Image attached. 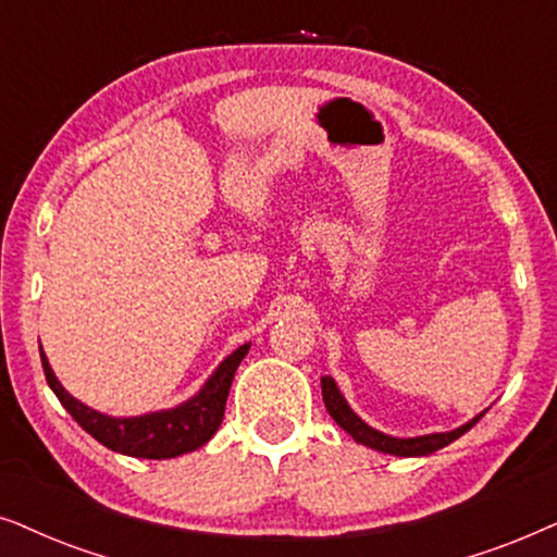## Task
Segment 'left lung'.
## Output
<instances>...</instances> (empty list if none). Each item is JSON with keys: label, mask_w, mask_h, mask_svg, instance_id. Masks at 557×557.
<instances>
[{"label": "left lung", "mask_w": 557, "mask_h": 557, "mask_svg": "<svg viewBox=\"0 0 557 557\" xmlns=\"http://www.w3.org/2000/svg\"><path fill=\"white\" fill-rule=\"evenodd\" d=\"M321 387H323L325 410L331 412V418L336 420L338 425L344 428L356 443H361V446H369L374 450H382V454H392V456H428V454H435V450L446 448L448 443L461 438L466 430H471L481 418H484V412H481L471 422H466V425H461L458 430H450V433L420 435V438H392V435H384V433H380V430L369 428L364 420H359V414H354V410L346 405V399L341 397L336 382H333L331 376H323Z\"/></svg>", "instance_id": "1"}]
</instances>
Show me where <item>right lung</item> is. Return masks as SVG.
Listing matches in <instances>:
<instances>
[{
  "label": "right lung",
  "mask_w": 557,
  "mask_h": 557,
  "mask_svg": "<svg viewBox=\"0 0 557 557\" xmlns=\"http://www.w3.org/2000/svg\"><path fill=\"white\" fill-rule=\"evenodd\" d=\"M247 351L249 344H244L236 348L228 359L221 361V367L213 372L211 380L203 384V389L193 399H188V403L175 407V410L143 414V418H109V414H101L91 410V407L81 405L78 399L71 397L69 392L61 387V382L55 380L42 348L40 359L50 389L55 392L61 405L71 412V418L76 420L88 435H94L101 446L116 450V454L135 458H158L160 461V458L190 454V450L201 448L203 443H209L213 438L221 420H224L226 397L228 389H232L236 367L242 364Z\"/></svg>",
  "instance_id": "add662e5"
}]
</instances>
